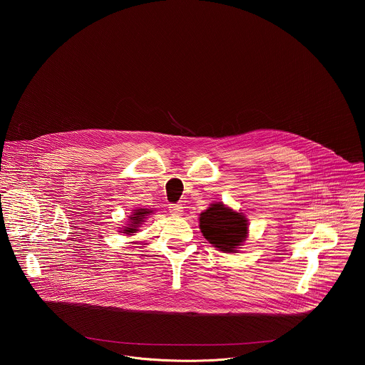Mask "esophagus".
Segmentation results:
<instances>
[{
  "instance_id": "esophagus-1",
  "label": "esophagus",
  "mask_w": 365,
  "mask_h": 365,
  "mask_svg": "<svg viewBox=\"0 0 365 365\" xmlns=\"http://www.w3.org/2000/svg\"><path fill=\"white\" fill-rule=\"evenodd\" d=\"M168 210H170V213H171L173 216H180V215H182V212H184V207H182L181 204H171V205L168 207Z\"/></svg>"
}]
</instances>
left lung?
<instances>
[{"label":"left lung","instance_id":"1","mask_svg":"<svg viewBox=\"0 0 365 365\" xmlns=\"http://www.w3.org/2000/svg\"><path fill=\"white\" fill-rule=\"evenodd\" d=\"M200 227L209 243L222 252H235L247 237V220L222 202H215L201 213Z\"/></svg>","mask_w":365,"mask_h":365}]
</instances>
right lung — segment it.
<instances>
[{
  "label": "right lung",
  "mask_w": 365,
  "mask_h": 365,
  "mask_svg": "<svg viewBox=\"0 0 365 365\" xmlns=\"http://www.w3.org/2000/svg\"><path fill=\"white\" fill-rule=\"evenodd\" d=\"M152 210H149V209H138L132 216H130V225H129V227H125V230H123V233H126V235H130V233H135L138 229V226L140 225V222H145L143 219L150 213Z\"/></svg>",
  "instance_id": "obj_1"
}]
</instances>
